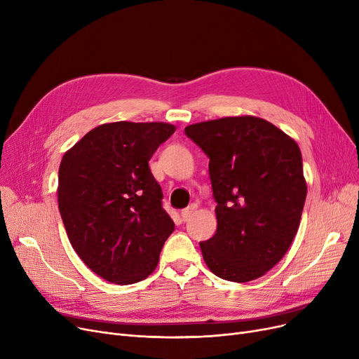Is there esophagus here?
Segmentation results:
<instances>
[{"mask_svg": "<svg viewBox=\"0 0 359 359\" xmlns=\"http://www.w3.org/2000/svg\"><path fill=\"white\" fill-rule=\"evenodd\" d=\"M196 210H198V203H191L189 206H187V208L186 210H183L182 211V219L183 221H187V219H189L195 212H196Z\"/></svg>", "mask_w": 359, "mask_h": 359, "instance_id": "34e87169", "label": "esophagus"}]
</instances>
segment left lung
I'll return each instance as SVG.
<instances>
[{
	"instance_id": "obj_1",
	"label": "left lung",
	"mask_w": 359,
	"mask_h": 359,
	"mask_svg": "<svg viewBox=\"0 0 359 359\" xmlns=\"http://www.w3.org/2000/svg\"><path fill=\"white\" fill-rule=\"evenodd\" d=\"M184 132L210 157L217 233L199 243L206 266L231 282L263 276L299 227L307 183L298 144L249 115L194 123Z\"/></svg>"
}]
</instances>
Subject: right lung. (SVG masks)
Returning <instances> with one entry per match:
<instances>
[{
    "label": "right lung",
    "mask_w": 359,
    "mask_h": 359,
    "mask_svg": "<svg viewBox=\"0 0 359 359\" xmlns=\"http://www.w3.org/2000/svg\"><path fill=\"white\" fill-rule=\"evenodd\" d=\"M175 130L164 122L103 123L62 157L58 206L67 236L86 265L111 284H135L153 273L175 231L148 167Z\"/></svg>",
    "instance_id": "right-lung-1"
}]
</instances>
